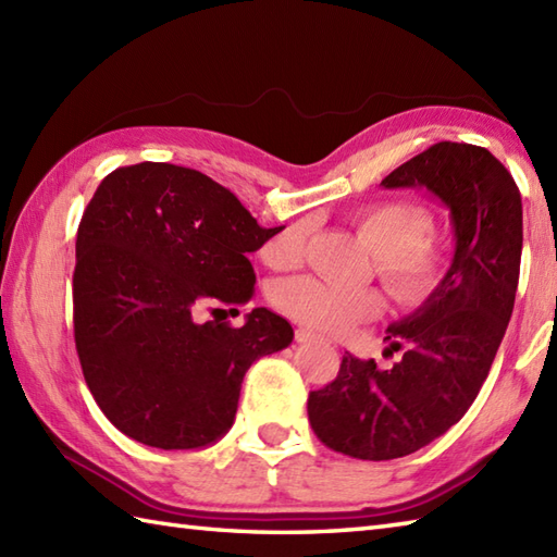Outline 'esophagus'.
Instances as JSON below:
<instances>
[{"mask_svg":"<svg viewBox=\"0 0 557 557\" xmlns=\"http://www.w3.org/2000/svg\"><path fill=\"white\" fill-rule=\"evenodd\" d=\"M294 337H297V342H315L318 335L313 333V330L309 327H297V333H294Z\"/></svg>","mask_w":557,"mask_h":557,"instance_id":"obj_1","label":"esophagus"}]
</instances>
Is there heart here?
Returning <instances> with one entry per match:
<instances>
[{
    "mask_svg": "<svg viewBox=\"0 0 557 557\" xmlns=\"http://www.w3.org/2000/svg\"><path fill=\"white\" fill-rule=\"evenodd\" d=\"M354 227L371 246L375 272L385 292L401 306L429 301L443 287L447 260L429 239L433 215L429 208L407 200H385L359 210ZM309 224L294 222L265 244L263 260L270 268H292L304 253ZM277 309L323 333H345L351 325L377 315L381 299L373 289H339L318 277H292L272 289Z\"/></svg>",
    "mask_w": 557,
    "mask_h": 557,
    "instance_id": "obj_1",
    "label": "heart"
}]
</instances>
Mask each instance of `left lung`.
Wrapping results in <instances>:
<instances>
[{"label": "left lung", "instance_id": "obj_1", "mask_svg": "<svg viewBox=\"0 0 557 557\" xmlns=\"http://www.w3.org/2000/svg\"><path fill=\"white\" fill-rule=\"evenodd\" d=\"M381 186L441 200L455 253L443 287L387 327V351L405 349L393 369L345 354L335 381L309 395L315 435L371 461L417 453L465 417L510 323L522 260V196L486 148L443 140Z\"/></svg>", "mask_w": 557, "mask_h": 557}]
</instances>
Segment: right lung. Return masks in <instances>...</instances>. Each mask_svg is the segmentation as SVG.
I'll return each mask as SVG.
<instances>
[{"instance_id":"obj_1","label":"right lung","mask_w":557,"mask_h":557,"mask_svg":"<svg viewBox=\"0 0 557 557\" xmlns=\"http://www.w3.org/2000/svg\"><path fill=\"white\" fill-rule=\"evenodd\" d=\"M282 230L196 170L140 162L104 176L76 234L74 337L92 397L124 435L196 449L232 429L248 366L289 347L294 330L263 306L242 327L196 323V311L251 301L248 253Z\"/></svg>"}]
</instances>
